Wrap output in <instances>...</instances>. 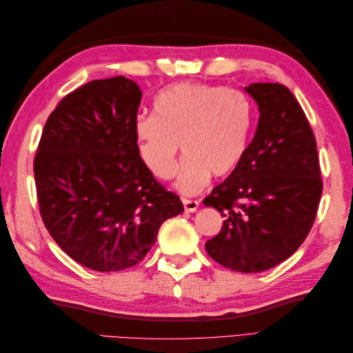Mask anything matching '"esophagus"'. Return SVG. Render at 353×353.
<instances>
[{"instance_id":"esophagus-1","label":"esophagus","mask_w":353,"mask_h":353,"mask_svg":"<svg viewBox=\"0 0 353 353\" xmlns=\"http://www.w3.org/2000/svg\"><path fill=\"white\" fill-rule=\"evenodd\" d=\"M183 203H184V209L185 212H196L199 209V205L200 201L199 200H190V199H183Z\"/></svg>"}]
</instances>
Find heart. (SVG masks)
Wrapping results in <instances>:
<instances>
[{
  "label": "heart",
  "mask_w": 353,
  "mask_h": 353,
  "mask_svg": "<svg viewBox=\"0 0 353 353\" xmlns=\"http://www.w3.org/2000/svg\"><path fill=\"white\" fill-rule=\"evenodd\" d=\"M154 114L138 116L134 130L141 160L159 179L176 172V188L196 194L213 178L232 174L248 150L254 109L249 95L210 83H176L160 92Z\"/></svg>",
  "instance_id": "obj_1"
}]
</instances>
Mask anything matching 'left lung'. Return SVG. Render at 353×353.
Wrapping results in <instances>:
<instances>
[{
	"instance_id": "left-lung-1",
	"label": "left lung",
	"mask_w": 353,
	"mask_h": 353,
	"mask_svg": "<svg viewBox=\"0 0 353 353\" xmlns=\"http://www.w3.org/2000/svg\"><path fill=\"white\" fill-rule=\"evenodd\" d=\"M259 105V123L236 170L203 200L225 218L205 248L237 272H262L299 249L311 231L323 193L316 141L285 85L244 88Z\"/></svg>"
}]
</instances>
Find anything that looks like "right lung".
<instances>
[{"mask_svg": "<svg viewBox=\"0 0 353 353\" xmlns=\"http://www.w3.org/2000/svg\"><path fill=\"white\" fill-rule=\"evenodd\" d=\"M143 92L123 77L82 85L51 112L34 160L41 218L72 259L100 272L144 259L179 197L144 165L134 125Z\"/></svg>", "mask_w": 353, "mask_h": 353, "instance_id": "1", "label": "right lung"}]
</instances>
